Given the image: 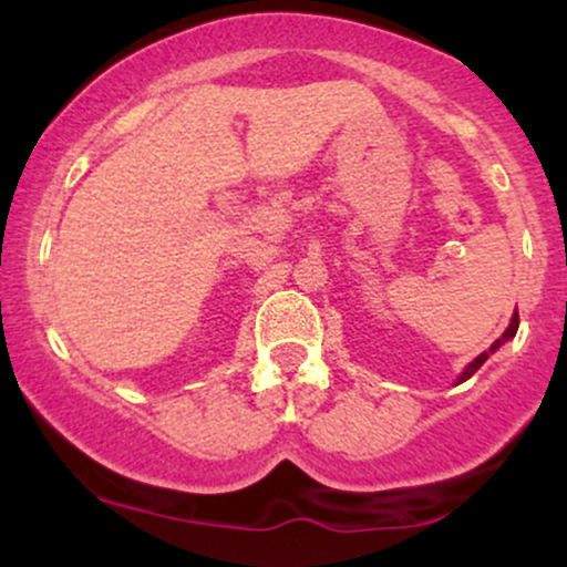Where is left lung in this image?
Returning a JSON list of instances; mask_svg holds the SVG:
<instances>
[{"label":"left lung","instance_id":"8db88e82","mask_svg":"<svg viewBox=\"0 0 567 567\" xmlns=\"http://www.w3.org/2000/svg\"><path fill=\"white\" fill-rule=\"evenodd\" d=\"M517 328H519V315H517V311H514V317H512V324H509V328H506V333H504V336H501L496 343H493V347H491V351H496V349L501 347V343H504V341H509V338H514V333H517ZM491 351H483V354H480V357H477V360H474V362H470V365H466V370H464V373H461V379H458V381H466V379H472V375H474V373H477V370H480V368H483V362L487 360V357H491Z\"/></svg>","mask_w":567,"mask_h":567}]
</instances>
